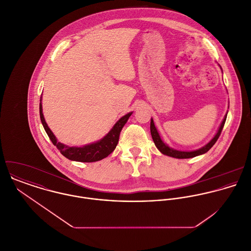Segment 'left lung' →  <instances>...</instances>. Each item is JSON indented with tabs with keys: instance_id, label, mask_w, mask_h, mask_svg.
<instances>
[{
	"instance_id": "1",
	"label": "left lung",
	"mask_w": 251,
	"mask_h": 251,
	"mask_svg": "<svg viewBox=\"0 0 251 251\" xmlns=\"http://www.w3.org/2000/svg\"><path fill=\"white\" fill-rule=\"evenodd\" d=\"M226 118H227V114L225 115L220 126H219V129L217 131V133L215 134V137L207 144L206 146H204L203 148L199 149V150H196V151H177V150H174V149H171L169 148L166 144L163 143L155 126H154V124H153V121L152 119L151 120V137H152V140L154 142V145L156 146V148L163 153V154H166V155H169V156H172V157H175V158H190V157H194V156H197V155H200V154H203L205 152H207L214 145L215 142L217 141L218 137L220 136L221 134V131H222V128L224 126V124H225V121H226Z\"/></svg>"
}]
</instances>
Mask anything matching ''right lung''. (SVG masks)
<instances>
[{
    "label": "right lung",
    "instance_id": "1",
    "mask_svg": "<svg viewBox=\"0 0 251 251\" xmlns=\"http://www.w3.org/2000/svg\"><path fill=\"white\" fill-rule=\"evenodd\" d=\"M131 114H132V112H130V113L125 115L123 118H121L116 123V125L113 126V128L109 131L107 135L104 138H102L100 141H99L97 143L87 145L84 147H69L64 144L57 142L55 135L53 134V132L50 130L47 124L45 123V120H44V117L42 114L41 102L39 103L40 120H41L42 126H43L48 137L52 141V143L57 147V149L61 151V153L64 156H66L67 158H69L71 160L80 161V162H95V161L101 160L108 156L116 149V146L119 142L121 130L123 129L124 126L126 124V122H127L128 118L131 116Z\"/></svg>",
    "mask_w": 251,
    "mask_h": 251
}]
</instances>
